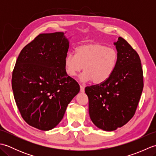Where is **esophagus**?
I'll list each match as a JSON object with an SVG mask.
<instances>
[{
    "label": "esophagus",
    "mask_w": 156,
    "mask_h": 156,
    "mask_svg": "<svg viewBox=\"0 0 156 156\" xmlns=\"http://www.w3.org/2000/svg\"><path fill=\"white\" fill-rule=\"evenodd\" d=\"M80 91L82 92H84V86L82 84H80Z\"/></svg>",
    "instance_id": "esophagus-1"
}]
</instances>
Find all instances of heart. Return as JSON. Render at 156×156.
<instances>
[{
    "label": "heart",
    "instance_id": "b5f03b06",
    "mask_svg": "<svg viewBox=\"0 0 156 156\" xmlns=\"http://www.w3.org/2000/svg\"><path fill=\"white\" fill-rule=\"evenodd\" d=\"M117 62L116 49L92 43L79 46L76 49V54H68L65 58L64 66L69 76H74L83 69L81 80H92L94 84H99L108 80L115 72Z\"/></svg>",
    "mask_w": 156,
    "mask_h": 156
}]
</instances>
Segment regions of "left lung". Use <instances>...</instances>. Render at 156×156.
Here are the masks:
<instances>
[{
  "label": "left lung",
  "instance_id": "left-lung-1",
  "mask_svg": "<svg viewBox=\"0 0 156 156\" xmlns=\"http://www.w3.org/2000/svg\"><path fill=\"white\" fill-rule=\"evenodd\" d=\"M115 45L118 62L113 74L103 83L85 88L92 122L108 131L131 120L144 88L143 69L137 51L121 37Z\"/></svg>",
  "mask_w": 156,
  "mask_h": 156
}]
</instances>
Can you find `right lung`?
<instances>
[{
	"instance_id": "right-lung-1",
	"label": "right lung",
	"mask_w": 156,
	"mask_h": 156,
	"mask_svg": "<svg viewBox=\"0 0 156 156\" xmlns=\"http://www.w3.org/2000/svg\"><path fill=\"white\" fill-rule=\"evenodd\" d=\"M68 49L64 33L41 34L23 48L16 59L12 74L16 104L25 121L39 130L55 127L80 91L78 82L65 69Z\"/></svg>"
}]
</instances>
